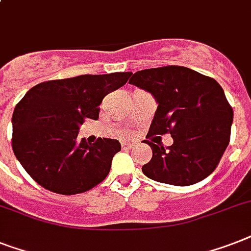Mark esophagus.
<instances>
[{"label": "esophagus", "instance_id": "34e87169", "mask_svg": "<svg viewBox=\"0 0 251 251\" xmlns=\"http://www.w3.org/2000/svg\"><path fill=\"white\" fill-rule=\"evenodd\" d=\"M122 150H131L132 148V144L131 143H127V142H124V143L121 144Z\"/></svg>", "mask_w": 251, "mask_h": 251}]
</instances>
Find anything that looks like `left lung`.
Here are the masks:
<instances>
[{"instance_id":"obj_1","label":"left lung","mask_w":251,"mask_h":251,"mask_svg":"<svg viewBox=\"0 0 251 251\" xmlns=\"http://www.w3.org/2000/svg\"><path fill=\"white\" fill-rule=\"evenodd\" d=\"M129 83L150 93L158 104L148 135L170 132L168 148L144 140L152 158L142 172L166 184H195L207 178L229 143L233 111L222 86L210 77L179 66L138 71Z\"/></svg>"}]
</instances>
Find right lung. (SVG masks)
Segmentation results:
<instances>
[{
  "label": "right lung",
  "instance_id": "right-lung-1",
  "mask_svg": "<svg viewBox=\"0 0 251 251\" xmlns=\"http://www.w3.org/2000/svg\"><path fill=\"white\" fill-rule=\"evenodd\" d=\"M130 75L46 81L32 87L16 104L11 119L13 151L38 184L60 195H76L104 180L121 143L99 138L91 144L77 135L85 120L99 119L103 98L124 86Z\"/></svg>",
  "mask_w": 251,
  "mask_h": 251
}]
</instances>
